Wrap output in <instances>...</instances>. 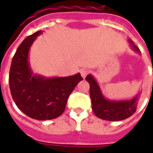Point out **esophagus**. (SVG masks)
Listing matches in <instances>:
<instances>
[{"label": "esophagus", "instance_id": "34e87169", "mask_svg": "<svg viewBox=\"0 0 153 153\" xmlns=\"http://www.w3.org/2000/svg\"><path fill=\"white\" fill-rule=\"evenodd\" d=\"M89 74V70H81V76L83 77V79H85L86 76Z\"/></svg>", "mask_w": 153, "mask_h": 153}]
</instances>
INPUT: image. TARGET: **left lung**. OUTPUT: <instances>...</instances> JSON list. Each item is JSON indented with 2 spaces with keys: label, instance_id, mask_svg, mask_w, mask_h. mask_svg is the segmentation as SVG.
I'll return each mask as SVG.
<instances>
[{
  "label": "left lung",
  "instance_id": "obj_1",
  "mask_svg": "<svg viewBox=\"0 0 153 153\" xmlns=\"http://www.w3.org/2000/svg\"><path fill=\"white\" fill-rule=\"evenodd\" d=\"M129 46L140 55V51L131 39H128ZM86 80L90 85V97L94 114L100 119L110 121H120L130 117L136 111L142 93V88L130 99L111 100L103 95L96 79L88 74Z\"/></svg>",
  "mask_w": 153,
  "mask_h": 153
}]
</instances>
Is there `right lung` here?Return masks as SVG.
Listing matches in <instances>:
<instances>
[{
	"mask_svg": "<svg viewBox=\"0 0 153 153\" xmlns=\"http://www.w3.org/2000/svg\"><path fill=\"white\" fill-rule=\"evenodd\" d=\"M42 31L28 36L12 59L9 84L14 102L22 112L38 120H52L65 109L68 97L83 78L79 73L68 77H45L34 74L29 51Z\"/></svg>",
	"mask_w": 153,
	"mask_h": 153,
	"instance_id": "add662e5",
	"label": "right lung"
}]
</instances>
